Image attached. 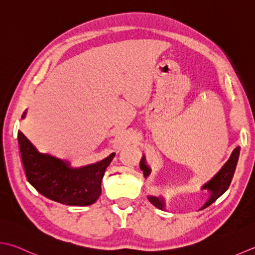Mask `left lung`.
<instances>
[{
    "label": "left lung",
    "instance_id": "obj_1",
    "mask_svg": "<svg viewBox=\"0 0 255 255\" xmlns=\"http://www.w3.org/2000/svg\"><path fill=\"white\" fill-rule=\"evenodd\" d=\"M240 150H241L240 147L234 149L230 159H229L228 162L222 167L221 170L219 171L210 181L207 182L202 187V189H207V190L210 192V198H209V200L206 202V204H204L200 210L212 204L218 198H220L222 194L228 190L229 187H230L233 176L237 170L239 158H240ZM140 169L143 171L144 178H147L149 176V173H150V168L146 164V161H144V156L142 157L140 161ZM148 200L150 201L154 207L161 209V210L164 209V200L162 198L149 196Z\"/></svg>",
    "mask_w": 255,
    "mask_h": 255
}]
</instances>
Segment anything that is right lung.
<instances>
[{
	"mask_svg": "<svg viewBox=\"0 0 255 255\" xmlns=\"http://www.w3.org/2000/svg\"><path fill=\"white\" fill-rule=\"evenodd\" d=\"M17 139L25 174L39 193L67 206L83 207L97 201L104 173L115 153L97 163L71 168L67 161L38 152L22 131L18 130Z\"/></svg>",
	"mask_w": 255,
	"mask_h": 255,
	"instance_id": "obj_1",
	"label": "right lung"
}]
</instances>
